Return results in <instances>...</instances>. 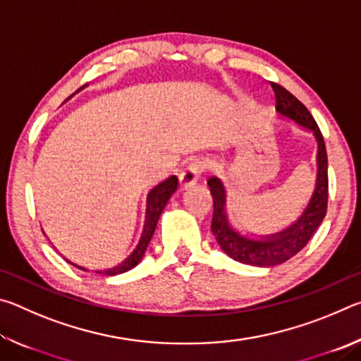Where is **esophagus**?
<instances>
[{"label": "esophagus", "mask_w": 361, "mask_h": 361, "mask_svg": "<svg viewBox=\"0 0 361 361\" xmlns=\"http://www.w3.org/2000/svg\"><path fill=\"white\" fill-rule=\"evenodd\" d=\"M204 162L202 161H195V162H191L189 166L183 170L181 175H180V185L183 189L186 188H191L194 186L195 183H197L200 173L204 172Z\"/></svg>", "instance_id": "1"}]
</instances>
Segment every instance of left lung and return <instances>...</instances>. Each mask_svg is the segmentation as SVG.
<instances>
[{
	"label": "left lung",
	"instance_id": "8db88e82",
	"mask_svg": "<svg viewBox=\"0 0 361 361\" xmlns=\"http://www.w3.org/2000/svg\"><path fill=\"white\" fill-rule=\"evenodd\" d=\"M271 85L274 94H276L277 113L283 119L293 121L299 127H302L304 130L312 132L317 142L315 188L301 215L288 228L274 232V234H243L229 221L228 191H226L224 183L216 176L207 181L213 197L212 232L218 245L232 259L239 261L242 264L258 267L282 264L301 252L322 224L323 218L326 215L328 204V157L319 126H317L312 114L309 113V109L295 95L276 82Z\"/></svg>",
	"mask_w": 361,
	"mask_h": 361
}]
</instances>
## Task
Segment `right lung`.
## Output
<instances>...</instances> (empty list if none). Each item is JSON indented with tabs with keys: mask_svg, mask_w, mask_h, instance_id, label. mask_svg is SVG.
<instances>
[{
	"mask_svg": "<svg viewBox=\"0 0 361 361\" xmlns=\"http://www.w3.org/2000/svg\"><path fill=\"white\" fill-rule=\"evenodd\" d=\"M176 188H178V178H176L175 175H172V176H169L167 180H164L162 183H159L157 186L151 189V191L148 192V197H146V212H145L143 232H142V237H140L135 250H133V252L129 256H127L124 261L119 262L118 266L109 267V269H103V271H95L97 274H102V276H108V277L118 276V274H124L127 271H130V269L135 267L138 262L143 259L146 248H148L149 242H151V237L156 231L159 216H161L162 210L166 209L169 199L172 197V194L176 191ZM66 261H68L71 266L81 269V271H89V269H85L82 266H78L70 259H66Z\"/></svg>",
	"mask_w": 361,
	"mask_h": 361,
	"instance_id": "right-lung-1",
	"label": "right lung"
}]
</instances>
